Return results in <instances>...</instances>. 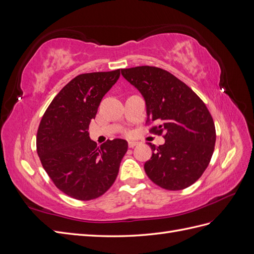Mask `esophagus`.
Returning <instances> with one entry per match:
<instances>
[{
    "label": "esophagus",
    "mask_w": 254,
    "mask_h": 254,
    "mask_svg": "<svg viewBox=\"0 0 254 254\" xmlns=\"http://www.w3.org/2000/svg\"><path fill=\"white\" fill-rule=\"evenodd\" d=\"M137 144H139V142H135V141H129V142H128L129 148H133L134 146H136Z\"/></svg>",
    "instance_id": "esophagus-1"
}]
</instances>
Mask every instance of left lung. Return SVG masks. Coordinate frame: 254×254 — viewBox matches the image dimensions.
I'll use <instances>...</instances> for the list:
<instances>
[{"mask_svg":"<svg viewBox=\"0 0 254 254\" xmlns=\"http://www.w3.org/2000/svg\"><path fill=\"white\" fill-rule=\"evenodd\" d=\"M124 78L141 92L149 129L165 143L152 150L144 170L160 188L179 190L195 183L209 165L216 141L214 121L195 92L163 68L142 65L122 68Z\"/></svg>","mask_w":254,"mask_h":254,"instance_id":"1","label":"left lung"}]
</instances>
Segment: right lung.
Listing matches in <instances>:
<instances>
[{"mask_svg":"<svg viewBox=\"0 0 254 254\" xmlns=\"http://www.w3.org/2000/svg\"><path fill=\"white\" fill-rule=\"evenodd\" d=\"M121 72L76 76L54 97L38 128L37 152L43 168L57 189L77 200H92L111 188L128 149L122 139L107 140L99 147L88 132Z\"/></svg>","mask_w":254,"mask_h":254,"instance_id":"right-lung-1","label":"right lung"}]
</instances>
